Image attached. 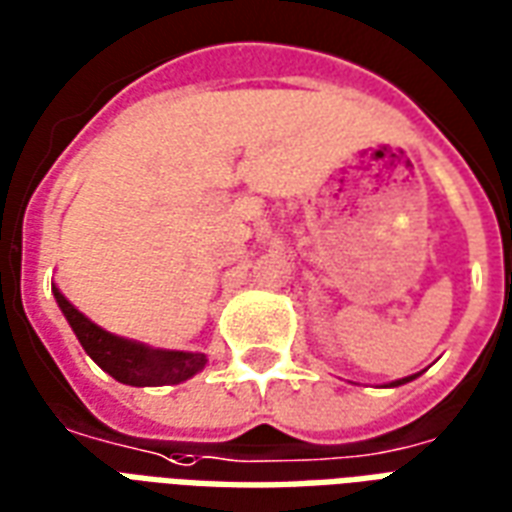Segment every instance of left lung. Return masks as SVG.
Here are the masks:
<instances>
[{
  "instance_id": "obj_1",
  "label": "left lung",
  "mask_w": 512,
  "mask_h": 512,
  "mask_svg": "<svg viewBox=\"0 0 512 512\" xmlns=\"http://www.w3.org/2000/svg\"><path fill=\"white\" fill-rule=\"evenodd\" d=\"M412 379H417V374H414V376H404V379H395V382H390V384H387V387H401V384L412 382Z\"/></svg>"
}]
</instances>
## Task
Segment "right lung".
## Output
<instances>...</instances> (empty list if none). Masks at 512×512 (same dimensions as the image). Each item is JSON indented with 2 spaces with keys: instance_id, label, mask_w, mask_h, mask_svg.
Returning <instances> with one entry per match:
<instances>
[{
  "instance_id": "right-lung-1",
  "label": "right lung",
  "mask_w": 512,
  "mask_h": 512,
  "mask_svg": "<svg viewBox=\"0 0 512 512\" xmlns=\"http://www.w3.org/2000/svg\"><path fill=\"white\" fill-rule=\"evenodd\" d=\"M59 311L65 313L67 324L73 327L78 343L95 363L114 376L117 382L130 387H163V384H179L204 371L207 354L179 352V349H155L147 343L122 338L98 327L84 313L73 308L67 297L54 286Z\"/></svg>"
}]
</instances>
